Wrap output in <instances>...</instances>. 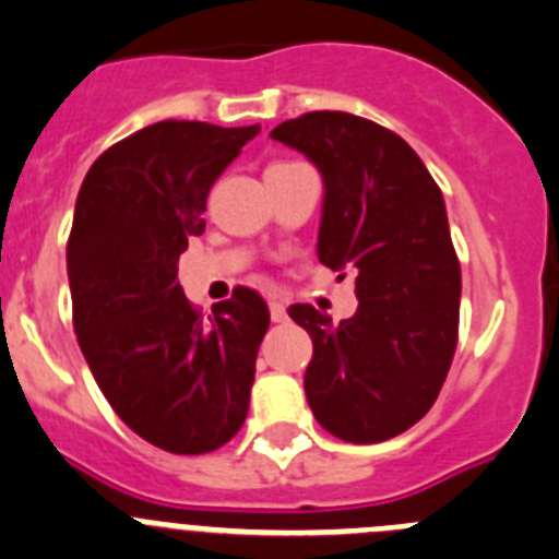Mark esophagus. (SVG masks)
<instances>
[{"mask_svg":"<svg viewBox=\"0 0 559 559\" xmlns=\"http://www.w3.org/2000/svg\"><path fill=\"white\" fill-rule=\"evenodd\" d=\"M269 310H271V322L283 324L285 319H288V310H285V305H283V302H271V305H269Z\"/></svg>","mask_w":559,"mask_h":559,"instance_id":"esophagus-1","label":"esophagus"}]
</instances>
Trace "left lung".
<instances>
[{
    "mask_svg": "<svg viewBox=\"0 0 559 559\" xmlns=\"http://www.w3.org/2000/svg\"><path fill=\"white\" fill-rule=\"evenodd\" d=\"M271 140L322 173L316 254L353 271L358 296L338 324L310 305L288 308L313 338L310 412L355 445L397 437L433 406L456 349L462 271L445 199L406 140L355 114H302Z\"/></svg>",
    "mask_w": 559,
    "mask_h": 559,
    "instance_id": "8db88e82",
    "label": "left lung"
}]
</instances>
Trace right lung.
<instances>
[{"label":"right lung","instance_id":"add662e5","mask_svg":"<svg viewBox=\"0 0 559 559\" xmlns=\"http://www.w3.org/2000/svg\"><path fill=\"white\" fill-rule=\"evenodd\" d=\"M257 133L153 122L108 147L78 192L67 246L78 344L122 423L167 453L215 451L249 414L269 305L237 288L201 322L179 254L204 231L215 179Z\"/></svg>","mask_w":559,"mask_h":559}]
</instances>
